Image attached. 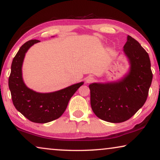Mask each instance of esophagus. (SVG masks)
<instances>
[{"instance_id": "esophagus-1", "label": "esophagus", "mask_w": 160, "mask_h": 160, "mask_svg": "<svg viewBox=\"0 0 160 160\" xmlns=\"http://www.w3.org/2000/svg\"><path fill=\"white\" fill-rule=\"evenodd\" d=\"M93 81H94V78L92 76H88L86 78V82L87 83H91V82H93Z\"/></svg>"}]
</instances>
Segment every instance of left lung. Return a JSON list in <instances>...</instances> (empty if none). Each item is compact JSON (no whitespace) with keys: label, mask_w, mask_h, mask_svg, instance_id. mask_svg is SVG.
I'll list each match as a JSON object with an SVG mask.
<instances>
[{"label":"left lung","mask_w":160,"mask_h":160,"mask_svg":"<svg viewBox=\"0 0 160 160\" xmlns=\"http://www.w3.org/2000/svg\"><path fill=\"white\" fill-rule=\"evenodd\" d=\"M130 69L116 82L89 85L93 112L102 120L111 123L126 121L146 102L153 74L148 54L130 36L123 46Z\"/></svg>","instance_id":"left-lung-1"}]
</instances>
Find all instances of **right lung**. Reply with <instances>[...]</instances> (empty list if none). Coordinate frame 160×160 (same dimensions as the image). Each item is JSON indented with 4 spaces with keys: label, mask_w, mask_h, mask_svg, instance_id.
<instances>
[{
    "label": "right lung",
    "mask_w": 160,
    "mask_h": 160,
    "mask_svg": "<svg viewBox=\"0 0 160 160\" xmlns=\"http://www.w3.org/2000/svg\"><path fill=\"white\" fill-rule=\"evenodd\" d=\"M39 42L32 39L21 46L12 61L8 87L16 109L32 122L44 123L62 116L71 97L84 82L51 93L36 92L28 88L22 75L23 60L28 50Z\"/></svg>",
    "instance_id": "right-lung-1"
}]
</instances>
